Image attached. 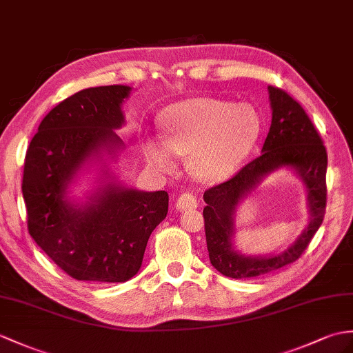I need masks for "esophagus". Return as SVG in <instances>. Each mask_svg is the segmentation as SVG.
Instances as JSON below:
<instances>
[{"instance_id":"obj_1","label":"esophagus","mask_w":353,"mask_h":353,"mask_svg":"<svg viewBox=\"0 0 353 353\" xmlns=\"http://www.w3.org/2000/svg\"><path fill=\"white\" fill-rule=\"evenodd\" d=\"M197 205H199V202H197L196 194L188 193V192H187V193H183L181 196H179L176 203H175L176 210H179V211L194 210V208H197Z\"/></svg>"}]
</instances>
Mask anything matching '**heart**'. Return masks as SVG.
<instances>
[{
    "mask_svg": "<svg viewBox=\"0 0 353 353\" xmlns=\"http://www.w3.org/2000/svg\"><path fill=\"white\" fill-rule=\"evenodd\" d=\"M163 137L150 136L143 152L150 165L169 172L175 156H190L188 170L203 183L232 176L254 150L262 132L252 105L194 97L174 103L160 115Z\"/></svg>",
    "mask_w": 353,
    "mask_h": 353,
    "instance_id": "obj_1",
    "label": "heart"
}]
</instances>
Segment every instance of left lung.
Masks as SVG:
<instances>
[{
  "instance_id": "left-lung-1",
  "label": "left lung",
  "mask_w": 353,
  "mask_h": 353,
  "mask_svg": "<svg viewBox=\"0 0 353 353\" xmlns=\"http://www.w3.org/2000/svg\"><path fill=\"white\" fill-rule=\"evenodd\" d=\"M272 121L262 154L239 169L228 181L203 193L206 247L211 265L230 279H252L283 268L304 253L321 228L326 208V154L322 137L299 103L286 91L268 87ZM288 165L294 168L307 188L312 220L288 251L274 256H244L233 250V217L243 196L272 170Z\"/></svg>"
}]
</instances>
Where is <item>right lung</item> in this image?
<instances>
[{
  "mask_svg": "<svg viewBox=\"0 0 353 353\" xmlns=\"http://www.w3.org/2000/svg\"><path fill=\"white\" fill-rule=\"evenodd\" d=\"M125 85L87 88L43 118L23 165L22 194L28 232L68 276L82 281L123 283L139 271L151 232L165 220L169 194L106 184L74 205L67 187L85 161L123 147Z\"/></svg>",
  "mask_w": 353,
  "mask_h": 353,
  "instance_id": "right-lung-1",
  "label": "right lung"
}]
</instances>
